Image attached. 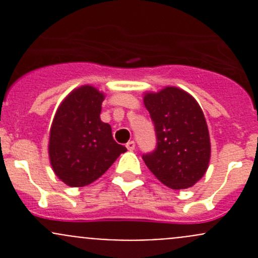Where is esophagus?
Listing matches in <instances>:
<instances>
[{"instance_id": "34e87169", "label": "esophagus", "mask_w": 258, "mask_h": 258, "mask_svg": "<svg viewBox=\"0 0 258 258\" xmlns=\"http://www.w3.org/2000/svg\"><path fill=\"white\" fill-rule=\"evenodd\" d=\"M126 147L128 151H134L136 148V144H135V141H128L126 144Z\"/></svg>"}]
</instances>
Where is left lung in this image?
I'll list each match as a JSON object with an SVG mask.
<instances>
[{
  "label": "left lung",
  "mask_w": 258,
  "mask_h": 258,
  "mask_svg": "<svg viewBox=\"0 0 258 258\" xmlns=\"http://www.w3.org/2000/svg\"><path fill=\"white\" fill-rule=\"evenodd\" d=\"M144 103L155 124L157 146L144 155L148 170L172 189L192 187L209 168L211 144L197 101L177 87L147 92Z\"/></svg>",
  "instance_id": "obj_1"
}]
</instances>
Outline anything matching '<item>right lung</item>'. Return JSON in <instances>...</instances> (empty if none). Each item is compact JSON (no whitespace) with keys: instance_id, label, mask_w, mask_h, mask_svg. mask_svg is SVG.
I'll use <instances>...</instances> for the list:
<instances>
[{"instance_id":"1","label":"right lung","mask_w":258,"mask_h":258,"mask_svg":"<svg viewBox=\"0 0 258 258\" xmlns=\"http://www.w3.org/2000/svg\"><path fill=\"white\" fill-rule=\"evenodd\" d=\"M105 95L81 86L59 105L49 130L48 156L56 176L71 187H83L100 178L124 146L112 137L108 123L101 121Z\"/></svg>"}]
</instances>
